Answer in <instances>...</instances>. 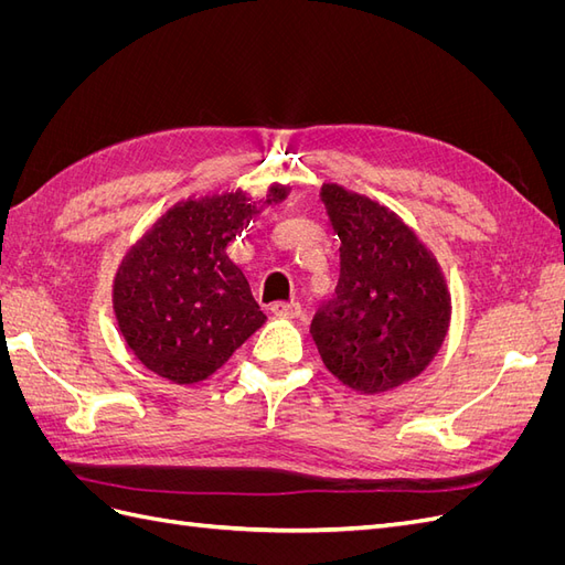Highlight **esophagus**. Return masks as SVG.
<instances>
[{"instance_id": "1", "label": "esophagus", "mask_w": 565, "mask_h": 565, "mask_svg": "<svg viewBox=\"0 0 565 565\" xmlns=\"http://www.w3.org/2000/svg\"><path fill=\"white\" fill-rule=\"evenodd\" d=\"M301 303L299 301H280V303H273V313L282 316V318H299L301 316Z\"/></svg>"}]
</instances>
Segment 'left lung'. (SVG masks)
<instances>
[{"mask_svg": "<svg viewBox=\"0 0 565 565\" xmlns=\"http://www.w3.org/2000/svg\"><path fill=\"white\" fill-rule=\"evenodd\" d=\"M320 200L341 243L339 282L311 337L341 384L374 396L429 367L450 328V289L396 212L339 183H322Z\"/></svg>", "mask_w": 565, "mask_h": 565, "instance_id": "left-lung-1", "label": "left lung"}]
</instances>
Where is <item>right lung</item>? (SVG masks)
Here are the masks:
<instances>
[{
	"instance_id": "add662e5",
	"label": "right lung",
	"mask_w": 565,
	"mask_h": 565,
	"mask_svg": "<svg viewBox=\"0 0 565 565\" xmlns=\"http://www.w3.org/2000/svg\"><path fill=\"white\" fill-rule=\"evenodd\" d=\"M289 191L273 183L256 200L241 188L181 200L127 249L113 280V311L136 361L162 380L198 384L262 328L266 316L226 247Z\"/></svg>"
}]
</instances>
